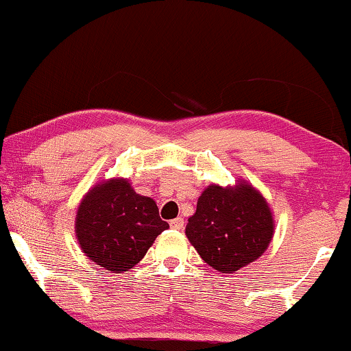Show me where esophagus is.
<instances>
[{"label":"esophagus","instance_id":"1","mask_svg":"<svg viewBox=\"0 0 351 351\" xmlns=\"http://www.w3.org/2000/svg\"><path fill=\"white\" fill-rule=\"evenodd\" d=\"M169 225H171V228H174V230H182V228H184V219H182V217L172 219Z\"/></svg>","mask_w":351,"mask_h":351}]
</instances>
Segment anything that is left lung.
<instances>
[{"label":"left lung","instance_id":"1","mask_svg":"<svg viewBox=\"0 0 351 351\" xmlns=\"http://www.w3.org/2000/svg\"><path fill=\"white\" fill-rule=\"evenodd\" d=\"M275 220L267 199L252 185H209L189 219L185 234L201 258L220 273L257 261L270 244Z\"/></svg>","mask_w":351,"mask_h":351}]
</instances>
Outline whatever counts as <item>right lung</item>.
Wrapping results in <instances>:
<instances>
[{
	"label": "right lung",
	"instance_id": "right-lung-1",
	"mask_svg": "<svg viewBox=\"0 0 351 351\" xmlns=\"http://www.w3.org/2000/svg\"><path fill=\"white\" fill-rule=\"evenodd\" d=\"M169 223L155 201L134 191L126 179L100 182L78 206L75 233L81 251L112 273L131 270Z\"/></svg>",
	"mask_w": 351,
	"mask_h": 351
}]
</instances>
